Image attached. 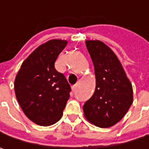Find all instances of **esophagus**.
I'll return each instance as SVG.
<instances>
[{"instance_id":"1","label":"esophagus","mask_w":149,"mask_h":149,"mask_svg":"<svg viewBox=\"0 0 149 149\" xmlns=\"http://www.w3.org/2000/svg\"><path fill=\"white\" fill-rule=\"evenodd\" d=\"M72 90H73V92H74V93H75V92L77 91V85H74V86H72Z\"/></svg>"}]
</instances>
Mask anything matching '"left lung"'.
Here are the masks:
<instances>
[{"mask_svg": "<svg viewBox=\"0 0 149 149\" xmlns=\"http://www.w3.org/2000/svg\"><path fill=\"white\" fill-rule=\"evenodd\" d=\"M95 66L96 87L83 106L84 117L100 128L119 122L133 104V87L117 55L100 40H86Z\"/></svg>", "mask_w": 149, "mask_h": 149, "instance_id": "8db88e82", "label": "left lung"}]
</instances>
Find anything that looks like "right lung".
<instances>
[{"label": "right lung", "mask_w": 149, "mask_h": 149, "mask_svg": "<svg viewBox=\"0 0 149 149\" xmlns=\"http://www.w3.org/2000/svg\"><path fill=\"white\" fill-rule=\"evenodd\" d=\"M67 43L54 39L40 45L24 60L15 76L18 103L26 117L38 125L58 122L70 98V84L54 68L55 60Z\"/></svg>", "instance_id": "obj_1"}]
</instances>
